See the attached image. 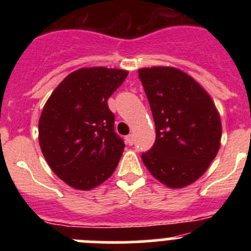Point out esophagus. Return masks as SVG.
I'll return each instance as SVG.
<instances>
[{"instance_id":"esophagus-1","label":"esophagus","mask_w":251,"mask_h":251,"mask_svg":"<svg viewBox=\"0 0 251 251\" xmlns=\"http://www.w3.org/2000/svg\"><path fill=\"white\" fill-rule=\"evenodd\" d=\"M126 142H127L128 146H132L133 142H135V137H133V135H128L127 137H126Z\"/></svg>"}]
</instances>
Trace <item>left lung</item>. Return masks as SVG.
<instances>
[{"label": "left lung", "mask_w": 251, "mask_h": 251, "mask_svg": "<svg viewBox=\"0 0 251 251\" xmlns=\"http://www.w3.org/2000/svg\"><path fill=\"white\" fill-rule=\"evenodd\" d=\"M155 123L151 151L142 153L149 173L170 188L189 186L215 159L221 142V119L206 91L173 67L138 70Z\"/></svg>", "instance_id": "obj_1"}]
</instances>
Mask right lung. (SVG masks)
I'll use <instances>...</instances> for the list:
<instances>
[{"label": "right lung", "mask_w": 251, "mask_h": 251, "mask_svg": "<svg viewBox=\"0 0 251 251\" xmlns=\"http://www.w3.org/2000/svg\"><path fill=\"white\" fill-rule=\"evenodd\" d=\"M128 73L104 67L82 68L57 86L42 109L39 142L60 179L88 191L108 179L125 143L114 131L108 100Z\"/></svg>", "instance_id": "1"}]
</instances>
